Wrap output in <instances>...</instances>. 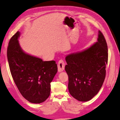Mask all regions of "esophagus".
Returning <instances> with one entry per match:
<instances>
[{
    "label": "esophagus",
    "instance_id": "1",
    "mask_svg": "<svg viewBox=\"0 0 120 120\" xmlns=\"http://www.w3.org/2000/svg\"><path fill=\"white\" fill-rule=\"evenodd\" d=\"M64 66H65V64L63 60H60L59 61L58 63V70L59 72H61L64 69Z\"/></svg>",
    "mask_w": 120,
    "mask_h": 120
}]
</instances>
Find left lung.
Listing matches in <instances>:
<instances>
[{
    "instance_id": "8db88e82",
    "label": "left lung",
    "mask_w": 120,
    "mask_h": 120,
    "mask_svg": "<svg viewBox=\"0 0 120 120\" xmlns=\"http://www.w3.org/2000/svg\"><path fill=\"white\" fill-rule=\"evenodd\" d=\"M65 70L69 78L70 94L80 101H87L98 94L106 76L108 48L103 34L88 48L66 56Z\"/></svg>"
}]
</instances>
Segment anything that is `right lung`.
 I'll use <instances>...</instances> for the list:
<instances>
[{"label": "right lung", "mask_w": 120, "mask_h": 120, "mask_svg": "<svg viewBox=\"0 0 120 120\" xmlns=\"http://www.w3.org/2000/svg\"><path fill=\"white\" fill-rule=\"evenodd\" d=\"M20 33L12 36L7 56L13 79L23 97L31 103L45 101L50 94L51 85L58 71L55 61H44L22 50L18 39Z\"/></svg>", "instance_id": "add662e5"}]
</instances>
